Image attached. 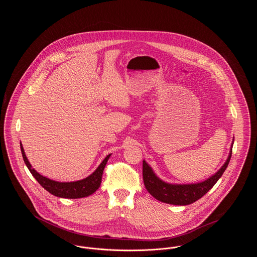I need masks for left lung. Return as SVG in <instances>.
Wrapping results in <instances>:
<instances>
[{"mask_svg": "<svg viewBox=\"0 0 257 257\" xmlns=\"http://www.w3.org/2000/svg\"><path fill=\"white\" fill-rule=\"evenodd\" d=\"M232 145L230 147V151L228 157L224 164L221 166L220 170L215 173L213 176L208 178L207 180L194 184H170L166 183L159 179L152 168L148 165L146 160L143 162V176L144 183L147 191L151 196H153L156 200L178 206L190 205L197 200L201 199L207 192H209L213 186L217 183V181L221 177L224 170L226 169L230 157H231Z\"/></svg>", "mask_w": 257, "mask_h": 257, "instance_id": "left-lung-1", "label": "left lung"}]
</instances>
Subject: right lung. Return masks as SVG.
Wrapping results in <instances>:
<instances>
[{
  "instance_id": "obj_1",
  "label": "right lung",
  "mask_w": 257,
  "mask_h": 257,
  "mask_svg": "<svg viewBox=\"0 0 257 257\" xmlns=\"http://www.w3.org/2000/svg\"><path fill=\"white\" fill-rule=\"evenodd\" d=\"M21 150L23 154L24 161L26 165L28 166L29 170L33 174V176L37 179V182L40 184L46 191H48L50 194L59 197V198H66V199H79V198H84L92 195L95 193L102 182V175L104 168L110 158V154L107 155L106 158L102 161V163L98 166V168L88 177L78 180V181H73V182H57L51 179H48L42 175H40L38 172H37L29 162L24 147L22 146L21 143Z\"/></svg>"
}]
</instances>
